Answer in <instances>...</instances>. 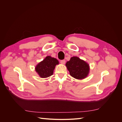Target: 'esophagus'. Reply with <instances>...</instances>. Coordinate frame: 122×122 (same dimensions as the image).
Wrapping results in <instances>:
<instances>
[{"mask_svg": "<svg viewBox=\"0 0 122 122\" xmlns=\"http://www.w3.org/2000/svg\"><path fill=\"white\" fill-rule=\"evenodd\" d=\"M65 62H66V61L65 60H61V64H65Z\"/></svg>", "mask_w": 122, "mask_h": 122, "instance_id": "esophagus-1", "label": "esophagus"}]
</instances>
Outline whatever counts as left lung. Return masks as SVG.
<instances>
[{
	"instance_id": "obj_1",
	"label": "left lung",
	"mask_w": 122,
	"mask_h": 122,
	"mask_svg": "<svg viewBox=\"0 0 122 122\" xmlns=\"http://www.w3.org/2000/svg\"><path fill=\"white\" fill-rule=\"evenodd\" d=\"M70 74L74 78L82 79L87 76L89 72V65L86 61L76 56L71 58L66 64Z\"/></svg>"
}]
</instances>
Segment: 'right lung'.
I'll return each mask as SVG.
<instances>
[{
    "label": "right lung",
    "instance_id": "right-lung-1",
    "mask_svg": "<svg viewBox=\"0 0 122 122\" xmlns=\"http://www.w3.org/2000/svg\"><path fill=\"white\" fill-rule=\"evenodd\" d=\"M58 63L56 58L48 56L36 66V71L41 78H46L53 74L55 66Z\"/></svg>",
    "mask_w": 122,
    "mask_h": 122
}]
</instances>
